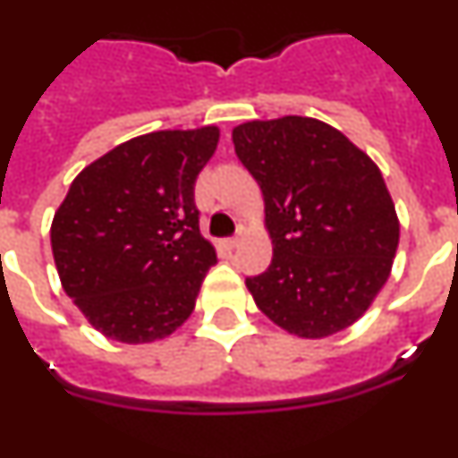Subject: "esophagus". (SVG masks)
<instances>
[{
    "instance_id": "34e87169",
    "label": "esophagus",
    "mask_w": 458,
    "mask_h": 458,
    "mask_svg": "<svg viewBox=\"0 0 458 458\" xmlns=\"http://www.w3.org/2000/svg\"><path fill=\"white\" fill-rule=\"evenodd\" d=\"M238 241H241V236H233V238H229V241H226V245H229V248H236Z\"/></svg>"
}]
</instances>
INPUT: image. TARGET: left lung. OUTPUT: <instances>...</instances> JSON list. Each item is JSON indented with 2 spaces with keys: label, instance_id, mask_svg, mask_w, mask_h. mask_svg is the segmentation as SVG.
<instances>
[{
  "label": "left lung",
  "instance_id": "1",
  "mask_svg": "<svg viewBox=\"0 0 458 458\" xmlns=\"http://www.w3.org/2000/svg\"><path fill=\"white\" fill-rule=\"evenodd\" d=\"M236 156L264 192L268 270L248 277L266 317L321 339L353 326L390 277L399 217L383 174L349 137L310 116L248 121Z\"/></svg>",
  "mask_w": 458,
  "mask_h": 458
}]
</instances>
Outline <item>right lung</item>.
<instances>
[{
    "label": "right lung",
    "instance_id": "add662e5",
    "mask_svg": "<svg viewBox=\"0 0 458 458\" xmlns=\"http://www.w3.org/2000/svg\"><path fill=\"white\" fill-rule=\"evenodd\" d=\"M217 140L216 125L132 137L84 167L56 208V273L105 337L157 342L192 314L217 261L194 206V181Z\"/></svg>",
    "mask_w": 458,
    "mask_h": 458
}]
</instances>
